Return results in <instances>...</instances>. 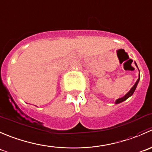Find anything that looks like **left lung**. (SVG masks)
Instances as JSON below:
<instances>
[{"label":"left lung","mask_w":152,"mask_h":152,"mask_svg":"<svg viewBox=\"0 0 152 152\" xmlns=\"http://www.w3.org/2000/svg\"><path fill=\"white\" fill-rule=\"evenodd\" d=\"M135 65L137 66L136 63H135ZM139 80H140V74H139V78H138L137 80L136 81V83H135L134 85L133 86H132V88H131L130 91H129V92H128L125 96H124V97H121V98H119V99H118V100H116V101H115V104H118V103H122V102H124V100H126V99L129 98V97H131V96H132V94H133V93L134 92L135 89H136V88H137V86L138 83H139Z\"/></svg>","instance_id":"left-lung-1"}]
</instances>
